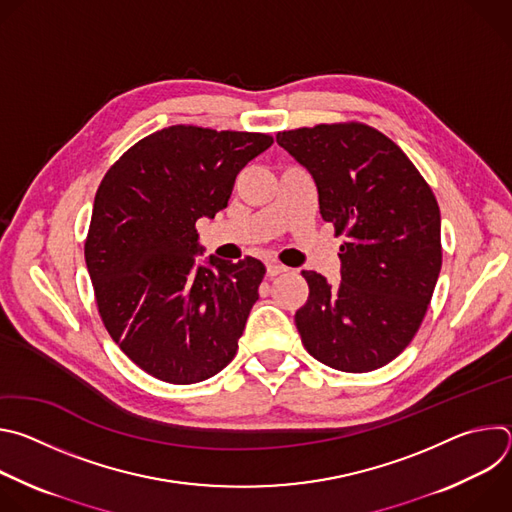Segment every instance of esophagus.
Returning a JSON list of instances; mask_svg holds the SVG:
<instances>
[{"instance_id":"esophagus-1","label":"esophagus","mask_w":512,"mask_h":512,"mask_svg":"<svg viewBox=\"0 0 512 512\" xmlns=\"http://www.w3.org/2000/svg\"><path fill=\"white\" fill-rule=\"evenodd\" d=\"M285 271H289V269L285 265H281V263H275V261L267 263V277H275V275H281Z\"/></svg>"}]
</instances>
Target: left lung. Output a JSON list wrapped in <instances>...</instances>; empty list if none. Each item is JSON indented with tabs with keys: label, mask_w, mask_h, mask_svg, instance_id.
<instances>
[{
	"label": "left lung",
	"mask_w": 512,
	"mask_h": 512,
	"mask_svg": "<svg viewBox=\"0 0 512 512\" xmlns=\"http://www.w3.org/2000/svg\"><path fill=\"white\" fill-rule=\"evenodd\" d=\"M277 143L318 188L340 245V281L302 271L296 312L306 350L344 373L385 367L413 340L442 269L440 206L411 160L364 123L279 131Z\"/></svg>",
	"instance_id": "left-lung-1"
}]
</instances>
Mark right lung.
Masks as SVG:
<instances>
[{"mask_svg": "<svg viewBox=\"0 0 512 512\" xmlns=\"http://www.w3.org/2000/svg\"><path fill=\"white\" fill-rule=\"evenodd\" d=\"M271 135L172 125L137 141L105 174L85 261L101 320L148 375L192 385L233 360L265 265L198 263L196 221L227 208L237 174Z\"/></svg>", "mask_w": 512, "mask_h": 512, "instance_id": "obj_1", "label": "right lung"}]
</instances>
